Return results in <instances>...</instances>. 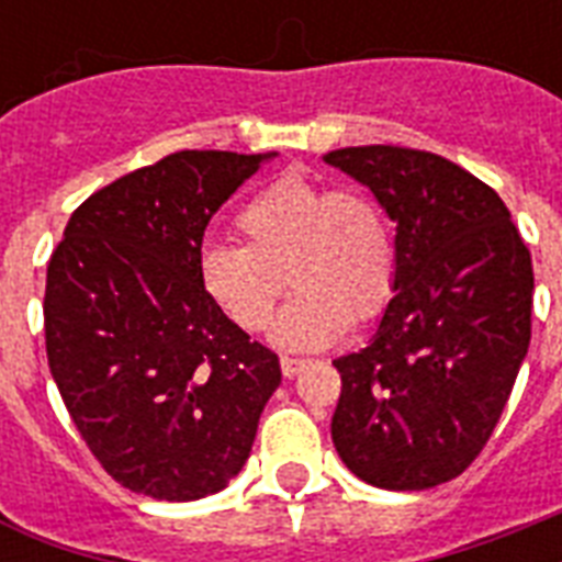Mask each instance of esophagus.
I'll use <instances>...</instances> for the list:
<instances>
[{
	"mask_svg": "<svg viewBox=\"0 0 562 562\" xmlns=\"http://www.w3.org/2000/svg\"><path fill=\"white\" fill-rule=\"evenodd\" d=\"M280 368H282V375H285V379H294V375H297L300 370L306 368V361H303V359H289V356H282Z\"/></svg>",
	"mask_w": 562,
	"mask_h": 562,
	"instance_id": "obj_1",
	"label": "esophagus"
}]
</instances>
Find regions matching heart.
<instances>
[{
  "label": "heart",
  "mask_w": 562,
  "mask_h": 562,
  "mask_svg": "<svg viewBox=\"0 0 562 562\" xmlns=\"http://www.w3.org/2000/svg\"><path fill=\"white\" fill-rule=\"evenodd\" d=\"M236 227L245 245L203 247L198 282L227 321L259 333L280 297L282 271L289 273L297 291L271 324L280 350H324L352 317L370 321L391 300L393 229L364 189H326L303 175H282L241 206Z\"/></svg>",
  "instance_id": "obj_1"
}]
</instances>
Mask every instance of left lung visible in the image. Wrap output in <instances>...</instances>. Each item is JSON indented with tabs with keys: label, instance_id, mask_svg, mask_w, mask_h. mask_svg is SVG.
<instances>
[{
	"label": "left lung",
	"instance_id": "left-lung-1",
	"mask_svg": "<svg viewBox=\"0 0 562 562\" xmlns=\"http://www.w3.org/2000/svg\"><path fill=\"white\" fill-rule=\"evenodd\" d=\"M324 160L396 224L391 303L368 347L333 361V443L373 487H437L479 458L528 356L531 254L505 201L446 157L361 145Z\"/></svg>",
	"mask_w": 562,
	"mask_h": 562
}]
</instances>
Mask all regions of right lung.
Listing matches in <instances>:
<instances>
[{
	"label": "right lung",
	"mask_w": 562,
	"mask_h": 562,
	"mask_svg": "<svg viewBox=\"0 0 562 562\" xmlns=\"http://www.w3.org/2000/svg\"><path fill=\"white\" fill-rule=\"evenodd\" d=\"M277 154L178 151L72 212L46 271V356L90 452L122 487L212 496L245 467L280 359L212 306L203 229Z\"/></svg>",
	"instance_id": "1"
}]
</instances>
